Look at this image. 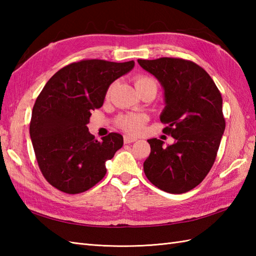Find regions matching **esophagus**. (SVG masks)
<instances>
[{"label": "esophagus", "mask_w": 256, "mask_h": 256, "mask_svg": "<svg viewBox=\"0 0 256 256\" xmlns=\"http://www.w3.org/2000/svg\"><path fill=\"white\" fill-rule=\"evenodd\" d=\"M135 140H138V138L131 136V135H124V143L128 144V143H133Z\"/></svg>", "instance_id": "obj_1"}]
</instances>
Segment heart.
I'll use <instances>...</instances> for the list:
<instances>
[{"label":"heart","instance_id":"b5f03b06","mask_svg":"<svg viewBox=\"0 0 256 256\" xmlns=\"http://www.w3.org/2000/svg\"><path fill=\"white\" fill-rule=\"evenodd\" d=\"M155 84V81L150 78L146 77V76H138L135 78V86H140L144 84ZM112 89V86L108 91V94H110V91ZM148 121V116H144V114H138V113H128L124 114V116H120L118 120V126L123 128L125 132L131 133V134H138L143 131L144 128V124Z\"/></svg>","mask_w":256,"mask_h":256}]
</instances>
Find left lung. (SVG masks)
I'll list each match as a JSON object with an SVG mask.
<instances>
[{"label":"left lung","mask_w":256,"mask_h":256,"mask_svg":"<svg viewBox=\"0 0 256 256\" xmlns=\"http://www.w3.org/2000/svg\"><path fill=\"white\" fill-rule=\"evenodd\" d=\"M160 81L165 108L160 121L175 138L172 145L150 138V154L144 162L148 180L170 194H184L204 180L218 153L226 128L222 96L204 69L190 60L162 57L138 59Z\"/></svg>","instance_id":"left-lung-1"}]
</instances>
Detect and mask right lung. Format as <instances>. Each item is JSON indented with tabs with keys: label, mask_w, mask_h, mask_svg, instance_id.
I'll use <instances>...</instances> for the list:
<instances>
[{
	"label": "right lung",
	"mask_w": 256,
	"mask_h": 256,
	"mask_svg": "<svg viewBox=\"0 0 256 256\" xmlns=\"http://www.w3.org/2000/svg\"><path fill=\"white\" fill-rule=\"evenodd\" d=\"M133 60L90 59L70 64L47 81L32 108L30 134L42 175L62 192H84L106 174V162L122 148L123 136L98 140L86 124L104 102L108 86L131 72Z\"/></svg>",
	"instance_id": "right-lung-1"
}]
</instances>
